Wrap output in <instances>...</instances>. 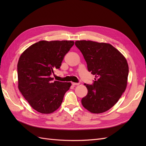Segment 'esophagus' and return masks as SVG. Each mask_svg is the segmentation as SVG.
I'll list each match as a JSON object with an SVG mask.
<instances>
[{
    "mask_svg": "<svg viewBox=\"0 0 146 146\" xmlns=\"http://www.w3.org/2000/svg\"><path fill=\"white\" fill-rule=\"evenodd\" d=\"M72 85L73 86H77V85H80V83H74V82H72Z\"/></svg>",
    "mask_w": 146,
    "mask_h": 146,
    "instance_id": "obj_1",
    "label": "esophagus"
}]
</instances>
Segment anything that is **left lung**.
I'll return each mask as SVG.
<instances>
[{
  "mask_svg": "<svg viewBox=\"0 0 146 146\" xmlns=\"http://www.w3.org/2000/svg\"><path fill=\"white\" fill-rule=\"evenodd\" d=\"M88 70L95 75L92 85L85 84L88 94L82 99L83 107L92 113L108 111L115 105L127 85L129 66L125 56L108 43L76 41Z\"/></svg>",
  "mask_w": 146,
  "mask_h": 146,
  "instance_id": "obj_1",
  "label": "left lung"
}]
</instances>
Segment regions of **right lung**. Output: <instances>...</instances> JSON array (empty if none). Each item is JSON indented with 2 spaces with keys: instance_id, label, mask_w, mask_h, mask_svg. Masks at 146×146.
Segmentation results:
<instances>
[{
  "instance_id": "1",
  "label": "right lung",
  "mask_w": 146,
  "mask_h": 146,
  "mask_svg": "<svg viewBox=\"0 0 146 146\" xmlns=\"http://www.w3.org/2000/svg\"><path fill=\"white\" fill-rule=\"evenodd\" d=\"M73 41H40L24 51L17 63L18 88L34 110L50 114L62 104L71 83L54 81L51 75L60 69Z\"/></svg>"
}]
</instances>
